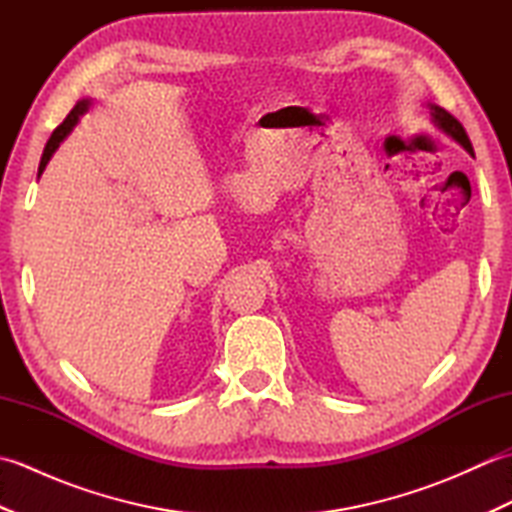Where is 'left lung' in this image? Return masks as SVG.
I'll return each mask as SVG.
<instances>
[{
  "label": "left lung",
  "mask_w": 512,
  "mask_h": 512,
  "mask_svg": "<svg viewBox=\"0 0 512 512\" xmlns=\"http://www.w3.org/2000/svg\"><path fill=\"white\" fill-rule=\"evenodd\" d=\"M429 110H431L433 123H436L442 129V132H447L449 136H453L455 140H458V143L473 156V145H471V140H469V134H466V129L462 127V123L458 121V118L451 116L447 110H442V107H438V105H429Z\"/></svg>",
  "instance_id": "left-lung-1"
}]
</instances>
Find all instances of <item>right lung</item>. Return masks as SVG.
<instances>
[{"mask_svg": "<svg viewBox=\"0 0 512 512\" xmlns=\"http://www.w3.org/2000/svg\"><path fill=\"white\" fill-rule=\"evenodd\" d=\"M88 105H90L88 101L76 103V105H74V110H72L68 116H65V121H63L57 129H54L52 136H50V140L46 143V149H43V156H41V162H39V176H41V171L46 169L50 156H52L54 151H57V147L61 145V140L72 132V127L76 125V121H79V116H83V112H88Z\"/></svg>", "mask_w": 512, "mask_h": 512, "instance_id": "right-lung-1", "label": "right lung"}]
</instances>
